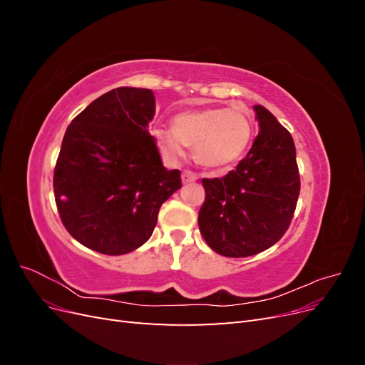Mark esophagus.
I'll return each instance as SVG.
<instances>
[{
	"label": "esophagus",
	"instance_id": "esophagus-1",
	"mask_svg": "<svg viewBox=\"0 0 365 365\" xmlns=\"http://www.w3.org/2000/svg\"><path fill=\"white\" fill-rule=\"evenodd\" d=\"M181 180L184 184H189V182H195L197 180L196 173H193L192 170H182L181 173Z\"/></svg>",
	"mask_w": 365,
	"mask_h": 365
}]
</instances>
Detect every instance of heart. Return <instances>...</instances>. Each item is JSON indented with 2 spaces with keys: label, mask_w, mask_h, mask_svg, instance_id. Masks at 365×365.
<instances>
[{
  "label": "heart",
  "mask_w": 365,
  "mask_h": 365,
  "mask_svg": "<svg viewBox=\"0 0 365 365\" xmlns=\"http://www.w3.org/2000/svg\"><path fill=\"white\" fill-rule=\"evenodd\" d=\"M164 158L178 163L193 145L195 157L202 165L225 170L236 164L250 146L251 120L236 109L205 108L176 114L170 126L152 129Z\"/></svg>",
  "instance_id": "b5f03b06"
}]
</instances>
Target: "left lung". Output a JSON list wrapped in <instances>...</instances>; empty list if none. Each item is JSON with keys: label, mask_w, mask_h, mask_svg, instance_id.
<instances>
[{"label": "left lung", "mask_w": 365, "mask_h": 365, "mask_svg": "<svg viewBox=\"0 0 365 365\" xmlns=\"http://www.w3.org/2000/svg\"><path fill=\"white\" fill-rule=\"evenodd\" d=\"M254 111L259 135L247 157L222 178L202 180L197 224L207 245L225 257L254 256L279 242L300 195L291 134L264 106Z\"/></svg>", "instance_id": "8db88e82"}]
</instances>
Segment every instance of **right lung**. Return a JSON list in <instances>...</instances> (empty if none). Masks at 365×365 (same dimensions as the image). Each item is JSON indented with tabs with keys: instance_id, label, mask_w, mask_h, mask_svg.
I'll list each match as a JSON object with an SVG mask.
<instances>
[{
	"instance_id": "1",
	"label": "right lung",
	"mask_w": 365,
	"mask_h": 365,
	"mask_svg": "<svg viewBox=\"0 0 365 365\" xmlns=\"http://www.w3.org/2000/svg\"><path fill=\"white\" fill-rule=\"evenodd\" d=\"M155 97L120 86L96 98L65 130L54 168L62 224L86 248L108 256L152 236L163 202L181 189V172L163 165L149 130Z\"/></svg>"
}]
</instances>
